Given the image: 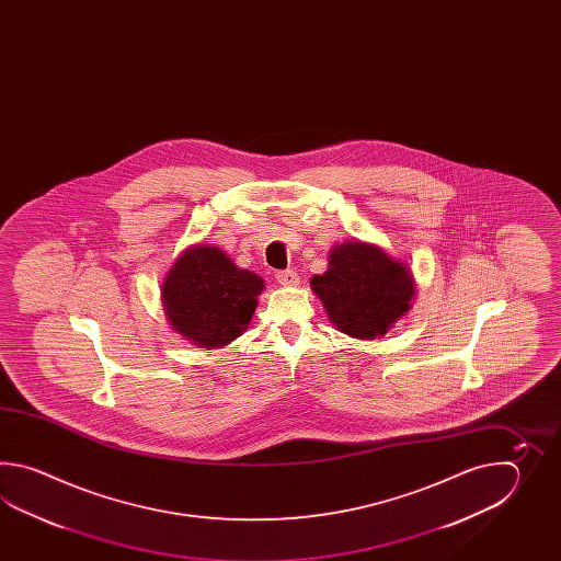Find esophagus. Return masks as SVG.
I'll return each mask as SVG.
<instances>
[{
	"instance_id": "1",
	"label": "esophagus",
	"mask_w": 561,
	"mask_h": 561,
	"mask_svg": "<svg viewBox=\"0 0 561 561\" xmlns=\"http://www.w3.org/2000/svg\"><path fill=\"white\" fill-rule=\"evenodd\" d=\"M276 280L283 286H297L298 275L295 271H280V273H276Z\"/></svg>"
}]
</instances>
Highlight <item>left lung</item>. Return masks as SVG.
Listing matches in <instances>:
<instances>
[{"instance_id":"obj_1","label":"left lung","mask_w":561,"mask_h":561,"mask_svg":"<svg viewBox=\"0 0 561 561\" xmlns=\"http://www.w3.org/2000/svg\"><path fill=\"white\" fill-rule=\"evenodd\" d=\"M336 331L360 341L381 339L415 297L413 271L373 242L346 240L329 252V268L310 278Z\"/></svg>"}]
</instances>
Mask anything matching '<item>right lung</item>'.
Returning <instances> with one entry per match:
<instances>
[{
	"mask_svg": "<svg viewBox=\"0 0 561 561\" xmlns=\"http://www.w3.org/2000/svg\"><path fill=\"white\" fill-rule=\"evenodd\" d=\"M264 280L213 244L180 254L162 283V307L174 333L198 348H222L249 329Z\"/></svg>",
	"mask_w": 561,
	"mask_h": 561,
	"instance_id": "add662e5",
	"label": "right lung"
}]
</instances>
